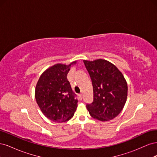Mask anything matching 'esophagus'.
<instances>
[{"label":"esophagus","mask_w":157,"mask_h":157,"mask_svg":"<svg viewBox=\"0 0 157 157\" xmlns=\"http://www.w3.org/2000/svg\"><path fill=\"white\" fill-rule=\"evenodd\" d=\"M78 96H79V98H80V99H82V94H80L78 95Z\"/></svg>","instance_id":"obj_1"}]
</instances>
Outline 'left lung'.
Masks as SVG:
<instances>
[{"mask_svg":"<svg viewBox=\"0 0 157 157\" xmlns=\"http://www.w3.org/2000/svg\"><path fill=\"white\" fill-rule=\"evenodd\" d=\"M83 61L93 86V102L86 105L90 116L100 121L113 119L126 101L128 86L124 76L107 60Z\"/></svg>","mask_w":157,"mask_h":157,"instance_id":"1","label":"left lung"}]
</instances>
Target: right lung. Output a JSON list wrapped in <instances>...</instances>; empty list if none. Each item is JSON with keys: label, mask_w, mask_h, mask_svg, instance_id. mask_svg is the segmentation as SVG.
<instances>
[{"label": "right lung", "mask_w": 157, "mask_h": 157, "mask_svg": "<svg viewBox=\"0 0 157 157\" xmlns=\"http://www.w3.org/2000/svg\"><path fill=\"white\" fill-rule=\"evenodd\" d=\"M57 63L47 69L38 80L35 99L46 117L56 122L68 121L74 115L78 100L67 76L71 65Z\"/></svg>", "instance_id": "right-lung-1"}]
</instances>
